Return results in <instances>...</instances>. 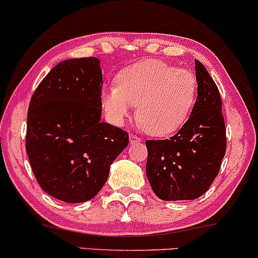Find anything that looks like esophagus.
Here are the masks:
<instances>
[{"label":"esophagus","mask_w":258,"mask_h":258,"mask_svg":"<svg viewBox=\"0 0 258 258\" xmlns=\"http://www.w3.org/2000/svg\"><path fill=\"white\" fill-rule=\"evenodd\" d=\"M129 142H130V144L139 143V142H141V139L137 135H135V134H130V135H129Z\"/></svg>","instance_id":"1"}]
</instances>
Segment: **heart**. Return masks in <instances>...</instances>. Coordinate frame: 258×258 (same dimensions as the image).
Returning <instances> with one entry per match:
<instances>
[{
	"mask_svg": "<svg viewBox=\"0 0 258 258\" xmlns=\"http://www.w3.org/2000/svg\"><path fill=\"white\" fill-rule=\"evenodd\" d=\"M199 81L191 70L146 59L123 69L117 86L102 90L109 118L121 124L137 105V119L151 136H167L188 121L195 107Z\"/></svg>",
	"mask_w": 258,
	"mask_h": 258,
	"instance_id": "heart-1",
	"label": "heart"
}]
</instances>
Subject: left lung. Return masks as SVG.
Masks as SVG:
<instances>
[{
  "label": "left lung",
  "instance_id": "1",
  "mask_svg": "<svg viewBox=\"0 0 258 258\" xmlns=\"http://www.w3.org/2000/svg\"><path fill=\"white\" fill-rule=\"evenodd\" d=\"M195 69L199 91L188 121L170 139L146 141L148 181L163 201L202 196L218 175L227 149L220 91L197 59Z\"/></svg>",
  "mask_w": 258,
  "mask_h": 258
}]
</instances>
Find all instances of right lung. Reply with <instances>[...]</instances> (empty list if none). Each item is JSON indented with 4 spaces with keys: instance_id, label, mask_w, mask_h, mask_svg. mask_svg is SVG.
I'll return each mask as SVG.
<instances>
[{
    "instance_id": "add662e5",
    "label": "right lung",
    "mask_w": 258,
    "mask_h": 258,
    "mask_svg": "<svg viewBox=\"0 0 258 258\" xmlns=\"http://www.w3.org/2000/svg\"><path fill=\"white\" fill-rule=\"evenodd\" d=\"M102 72L96 57L66 59L31 96L26 150L35 178L48 195L87 202L107 181L129 135L101 122Z\"/></svg>"
}]
</instances>
